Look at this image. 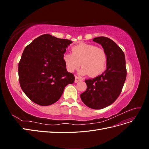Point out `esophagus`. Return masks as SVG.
Listing matches in <instances>:
<instances>
[{"label": "esophagus", "mask_w": 149, "mask_h": 149, "mask_svg": "<svg viewBox=\"0 0 149 149\" xmlns=\"http://www.w3.org/2000/svg\"><path fill=\"white\" fill-rule=\"evenodd\" d=\"M82 80L83 79L81 78L78 77V76H75V79H74V82L75 83H78V82L81 81H82Z\"/></svg>", "instance_id": "esophagus-1"}]
</instances>
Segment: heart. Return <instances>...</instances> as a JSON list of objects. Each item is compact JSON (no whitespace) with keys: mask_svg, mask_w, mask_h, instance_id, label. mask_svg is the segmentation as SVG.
I'll list each match as a JSON object with an SVG mask.
<instances>
[{"mask_svg":"<svg viewBox=\"0 0 149 149\" xmlns=\"http://www.w3.org/2000/svg\"><path fill=\"white\" fill-rule=\"evenodd\" d=\"M72 54L66 53L63 61L67 71L73 73L82 66L79 71L81 75L89 74L96 77L102 74L106 68L107 54L104 49L93 44L81 43L71 49Z\"/></svg>","mask_w":149,"mask_h":149,"instance_id":"heart-1","label":"heart"}]
</instances>
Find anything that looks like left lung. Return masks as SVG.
Returning a JSON list of instances; mask_svg holds the SVG:
<instances>
[{
	"mask_svg": "<svg viewBox=\"0 0 149 149\" xmlns=\"http://www.w3.org/2000/svg\"><path fill=\"white\" fill-rule=\"evenodd\" d=\"M93 42L101 45L107 54L106 70L95 78L85 80L87 89L80 96L88 107L101 109L112 104L119 97L127 71L124 53L114 41L100 37L93 38Z\"/></svg>",
	"mask_w": 149,
	"mask_h": 149,
	"instance_id": "8db88e82",
	"label": "left lung"
}]
</instances>
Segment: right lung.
<instances>
[{"mask_svg":"<svg viewBox=\"0 0 149 149\" xmlns=\"http://www.w3.org/2000/svg\"><path fill=\"white\" fill-rule=\"evenodd\" d=\"M71 43V40L44 34L25 47L18 71L20 87L31 101L43 106L53 104L66 86L74 83V76L67 71L63 61Z\"/></svg>","mask_w":149,"mask_h":149,"instance_id":"1","label":"right lung"}]
</instances>
